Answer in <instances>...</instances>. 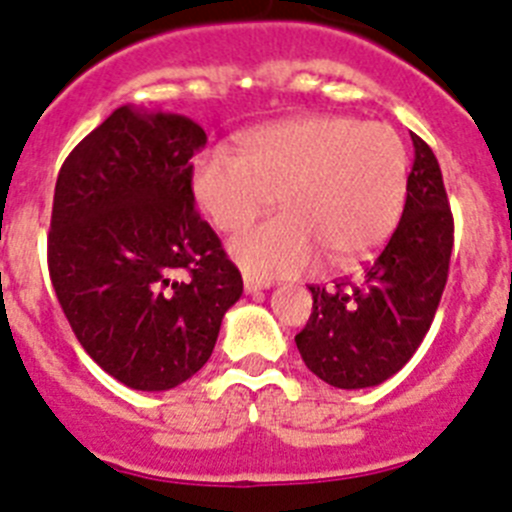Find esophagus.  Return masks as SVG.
<instances>
[{
    "label": "esophagus",
    "mask_w": 512,
    "mask_h": 512,
    "mask_svg": "<svg viewBox=\"0 0 512 512\" xmlns=\"http://www.w3.org/2000/svg\"><path fill=\"white\" fill-rule=\"evenodd\" d=\"M270 280H265V278H257V275H252V273H245V290L247 293H257V290H265V288H270Z\"/></svg>",
    "instance_id": "esophagus-1"
}]
</instances>
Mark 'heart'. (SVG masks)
Listing matches in <instances>:
<instances>
[{
    "label": "heart",
    "instance_id": "heart-1",
    "mask_svg": "<svg viewBox=\"0 0 512 512\" xmlns=\"http://www.w3.org/2000/svg\"><path fill=\"white\" fill-rule=\"evenodd\" d=\"M193 193L222 232H237L280 196L283 216L232 239L252 275H296L319 262L367 260L393 234L408 196V153L388 124L298 117L242 137L239 155L209 150Z\"/></svg>",
    "mask_w": 512,
    "mask_h": 512
}]
</instances>
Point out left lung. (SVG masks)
I'll list each match as a JSON object with an SVG mask.
<instances>
[{
	"label": "left lung",
	"instance_id": "1",
	"mask_svg": "<svg viewBox=\"0 0 512 512\" xmlns=\"http://www.w3.org/2000/svg\"><path fill=\"white\" fill-rule=\"evenodd\" d=\"M403 216L359 280L308 285L311 319L296 334L308 370L342 390L393 377L421 347L439 308L454 247V216L434 150L418 135Z\"/></svg>",
	"mask_w": 512,
	"mask_h": 512
}]
</instances>
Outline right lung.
I'll return each mask as SVG.
<instances>
[{
    "label": "right lung",
    "mask_w": 512,
    "mask_h": 512,
    "mask_svg": "<svg viewBox=\"0 0 512 512\" xmlns=\"http://www.w3.org/2000/svg\"><path fill=\"white\" fill-rule=\"evenodd\" d=\"M206 132L181 114L119 107L55 181L48 270L73 334L135 390H170L214 352L242 275L193 204Z\"/></svg>",
    "instance_id": "right-lung-1"
}]
</instances>
